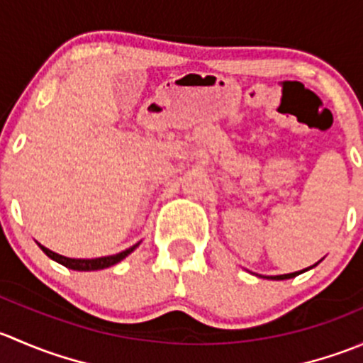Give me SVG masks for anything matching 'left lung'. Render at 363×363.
Masks as SVG:
<instances>
[{
    "label": "left lung",
    "mask_w": 363,
    "mask_h": 363,
    "mask_svg": "<svg viewBox=\"0 0 363 363\" xmlns=\"http://www.w3.org/2000/svg\"><path fill=\"white\" fill-rule=\"evenodd\" d=\"M321 262V259H320ZM318 262V263H320ZM318 263H314L313 267H307V269H303V270H300V272H291V274H281V276H270L269 279H274V281H283V279H291V277H295V276H298V274H302V272H307V270L309 269H314V267L318 265Z\"/></svg>",
    "instance_id": "1"
}]
</instances>
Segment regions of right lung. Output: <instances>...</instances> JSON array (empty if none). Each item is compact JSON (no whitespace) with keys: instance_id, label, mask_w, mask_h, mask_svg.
Masks as SVG:
<instances>
[{"instance_id":"add662e5","label":"right lung","mask_w":363,"mask_h":363,"mask_svg":"<svg viewBox=\"0 0 363 363\" xmlns=\"http://www.w3.org/2000/svg\"><path fill=\"white\" fill-rule=\"evenodd\" d=\"M40 250L45 252L49 258H52L54 262L61 263V265H65L67 269H72V270H101V269H108V267L116 265V263H119L121 259L126 258L128 255H131L135 250H137L138 246H140V242H137L135 246L128 247L126 251H121L117 252V255H111V256H101V258H68V256H63V255H57V252L47 250L45 246H42V244H38Z\"/></svg>"}]
</instances>
